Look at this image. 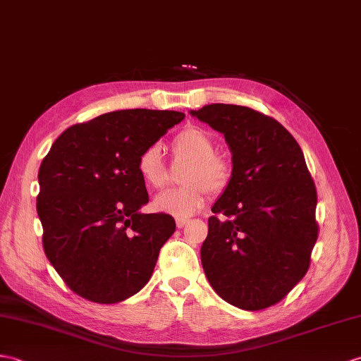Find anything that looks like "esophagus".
I'll return each instance as SVG.
<instances>
[{
    "label": "esophagus",
    "mask_w": 361,
    "mask_h": 361,
    "mask_svg": "<svg viewBox=\"0 0 361 361\" xmlns=\"http://www.w3.org/2000/svg\"><path fill=\"white\" fill-rule=\"evenodd\" d=\"M175 223H177V228H184V226H186L188 223H189V220L188 219H177L175 220Z\"/></svg>",
    "instance_id": "1"
}]
</instances>
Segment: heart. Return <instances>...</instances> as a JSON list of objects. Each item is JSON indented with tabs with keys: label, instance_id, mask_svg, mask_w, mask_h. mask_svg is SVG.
<instances>
[{
	"label": "heart",
	"instance_id": "obj_1",
	"mask_svg": "<svg viewBox=\"0 0 361 361\" xmlns=\"http://www.w3.org/2000/svg\"><path fill=\"white\" fill-rule=\"evenodd\" d=\"M175 157L189 160L184 169V186L166 190L154 201L157 211L175 216H189L200 211L209 198V192H223L232 178V166L223 155L214 154V141L200 128H186L172 140ZM137 172L149 189H163L167 184V171L160 149L150 145L137 158Z\"/></svg>",
	"mask_w": 361,
	"mask_h": 361
}]
</instances>
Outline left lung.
Listing matches in <instances>:
<instances>
[{
  "instance_id": "1",
  "label": "left lung",
  "mask_w": 361,
  "mask_h": 361,
  "mask_svg": "<svg viewBox=\"0 0 361 361\" xmlns=\"http://www.w3.org/2000/svg\"><path fill=\"white\" fill-rule=\"evenodd\" d=\"M190 114L223 133L233 164L207 220L204 274L229 305L271 307L303 279L318 238L317 189L303 150L279 121L246 106Z\"/></svg>"
}]
</instances>
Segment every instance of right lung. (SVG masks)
Masks as SVG:
<instances>
[{
  "label": "right lung",
  "instance_id": "right-lung-1",
  "mask_svg": "<svg viewBox=\"0 0 361 361\" xmlns=\"http://www.w3.org/2000/svg\"><path fill=\"white\" fill-rule=\"evenodd\" d=\"M183 120L150 109L104 114L66 129L44 157L37 197L43 247L77 295L120 303L152 276L175 220L140 212L149 195L137 158Z\"/></svg>",
  "mask_w": 361,
  "mask_h": 361
}]
</instances>
